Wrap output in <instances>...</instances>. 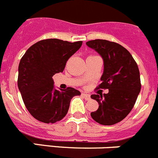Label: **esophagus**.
<instances>
[{"label": "esophagus", "mask_w": 158, "mask_h": 158, "mask_svg": "<svg viewBox=\"0 0 158 158\" xmlns=\"http://www.w3.org/2000/svg\"><path fill=\"white\" fill-rule=\"evenodd\" d=\"M82 96L85 98V99H86V100H89V99H91V96L89 94H86V93H82Z\"/></svg>", "instance_id": "34e87169"}]
</instances>
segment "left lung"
I'll list each match as a JSON object with an SVG mask.
<instances>
[{"instance_id": "8db88e82", "label": "left lung", "mask_w": 158, "mask_h": 158, "mask_svg": "<svg viewBox=\"0 0 158 158\" xmlns=\"http://www.w3.org/2000/svg\"><path fill=\"white\" fill-rule=\"evenodd\" d=\"M86 44L103 60L99 88L109 89L107 94L91 95L99 105L91 116L99 124L113 125L126 118L135 105L141 89L139 70L129 52L121 44L100 39Z\"/></svg>"}]
</instances>
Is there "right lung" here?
<instances>
[{
  "mask_svg": "<svg viewBox=\"0 0 158 158\" xmlns=\"http://www.w3.org/2000/svg\"><path fill=\"white\" fill-rule=\"evenodd\" d=\"M81 45L82 41L47 39L33 44L23 56L19 65V90L35 119L47 124L60 121L67 114L72 98L81 95L73 88L57 90L52 77L63 71L68 59Z\"/></svg>",
  "mask_w": 158,
  "mask_h": 158,
  "instance_id": "obj_1",
  "label": "right lung"
}]
</instances>
